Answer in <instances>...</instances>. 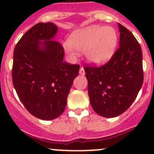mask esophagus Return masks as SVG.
<instances>
[{
  "label": "esophagus",
  "instance_id": "1",
  "mask_svg": "<svg viewBox=\"0 0 154 154\" xmlns=\"http://www.w3.org/2000/svg\"><path fill=\"white\" fill-rule=\"evenodd\" d=\"M85 70H84V69L82 67H81L80 68V72H79V74H80V75H84V74H85Z\"/></svg>",
  "mask_w": 154,
  "mask_h": 154
}]
</instances>
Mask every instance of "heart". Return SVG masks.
<instances>
[{"instance_id":"obj_1","label":"heart","mask_w":154,"mask_h":154,"mask_svg":"<svg viewBox=\"0 0 154 154\" xmlns=\"http://www.w3.org/2000/svg\"><path fill=\"white\" fill-rule=\"evenodd\" d=\"M117 41V33L114 29L94 26L73 32L63 47L72 58L77 57V51L85 52L91 63L101 65L114 55Z\"/></svg>"}]
</instances>
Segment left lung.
I'll return each instance as SVG.
<instances>
[{"instance_id": "obj_1", "label": "left lung", "mask_w": 154, "mask_h": 154, "mask_svg": "<svg viewBox=\"0 0 154 154\" xmlns=\"http://www.w3.org/2000/svg\"><path fill=\"white\" fill-rule=\"evenodd\" d=\"M118 26L119 47L110 60L100 67L84 68L91 105L97 114L108 118L120 115L131 106L144 79L141 46L130 31Z\"/></svg>"}]
</instances>
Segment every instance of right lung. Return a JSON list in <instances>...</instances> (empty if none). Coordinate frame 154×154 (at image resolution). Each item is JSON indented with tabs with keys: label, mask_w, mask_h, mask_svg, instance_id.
<instances>
[{
	"label": "right lung",
	"mask_w": 154,
	"mask_h": 154,
	"mask_svg": "<svg viewBox=\"0 0 154 154\" xmlns=\"http://www.w3.org/2000/svg\"><path fill=\"white\" fill-rule=\"evenodd\" d=\"M57 32L53 23H38L23 35L14 50L12 82L27 111L51 120L64 111L80 66L63 61L64 48L51 40Z\"/></svg>",
	"instance_id": "right-lung-1"
}]
</instances>
